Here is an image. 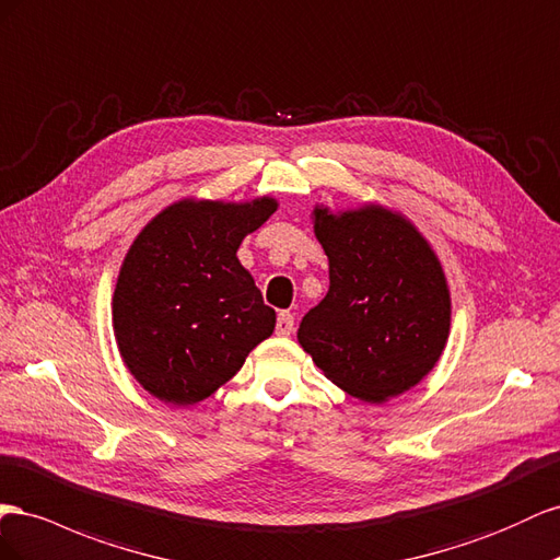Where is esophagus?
<instances>
[{
	"label": "esophagus",
	"mask_w": 560,
	"mask_h": 560,
	"mask_svg": "<svg viewBox=\"0 0 560 560\" xmlns=\"http://www.w3.org/2000/svg\"><path fill=\"white\" fill-rule=\"evenodd\" d=\"M293 326H295V316L291 312H281L277 316V335H281V338H289L293 332Z\"/></svg>",
	"instance_id": "34e87169"
}]
</instances>
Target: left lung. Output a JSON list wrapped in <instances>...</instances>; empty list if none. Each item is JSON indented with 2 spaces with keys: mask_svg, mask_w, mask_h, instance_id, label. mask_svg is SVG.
Wrapping results in <instances>:
<instances>
[{
  "mask_svg": "<svg viewBox=\"0 0 560 560\" xmlns=\"http://www.w3.org/2000/svg\"><path fill=\"white\" fill-rule=\"evenodd\" d=\"M328 255L326 298L302 318L298 342L324 375L365 404H385L434 371L451 335V289L439 255L412 222L365 201L316 203Z\"/></svg>",
  "mask_w": 560,
  "mask_h": 560,
  "instance_id": "obj_1",
  "label": "left lung"
}]
</instances>
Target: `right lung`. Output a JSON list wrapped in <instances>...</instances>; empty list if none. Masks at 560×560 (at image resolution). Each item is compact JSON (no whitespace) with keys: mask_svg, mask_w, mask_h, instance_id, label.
I'll list each match as a JSON object with an SVG mask.
<instances>
[{"mask_svg":"<svg viewBox=\"0 0 560 560\" xmlns=\"http://www.w3.org/2000/svg\"><path fill=\"white\" fill-rule=\"evenodd\" d=\"M275 197H185L138 232L112 295V328L138 385L171 406L215 394L277 326L236 250Z\"/></svg>","mask_w":560,"mask_h":560,"instance_id":"1","label":"right lung"}]
</instances>
